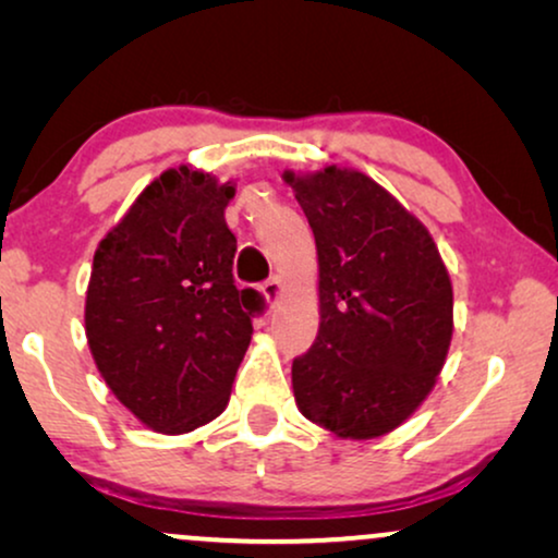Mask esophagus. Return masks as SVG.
<instances>
[{
	"label": "esophagus",
	"mask_w": 558,
	"mask_h": 558,
	"mask_svg": "<svg viewBox=\"0 0 558 558\" xmlns=\"http://www.w3.org/2000/svg\"><path fill=\"white\" fill-rule=\"evenodd\" d=\"M281 292H284V284H281V279L279 277H271V279H266L264 284H262V294H264V300L271 304H277L279 302V296H281Z\"/></svg>",
	"instance_id": "esophagus-1"
}]
</instances>
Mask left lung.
<instances>
[{
  "label": "left lung",
  "instance_id": "1",
  "mask_svg": "<svg viewBox=\"0 0 558 558\" xmlns=\"http://www.w3.org/2000/svg\"><path fill=\"white\" fill-rule=\"evenodd\" d=\"M317 243L319 330L294 357L296 407L342 439L407 422L452 340V281L418 218L376 180L325 167L284 172Z\"/></svg>",
  "mask_w": 558,
  "mask_h": 558
}]
</instances>
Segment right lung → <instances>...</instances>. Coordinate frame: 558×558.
<instances>
[{
  "instance_id": "1",
  "label": "right lung",
  "mask_w": 558,
  "mask_h": 558,
  "mask_svg": "<svg viewBox=\"0 0 558 558\" xmlns=\"http://www.w3.org/2000/svg\"><path fill=\"white\" fill-rule=\"evenodd\" d=\"M231 182L167 170L98 243L86 338L113 396L149 429L185 434L223 414L264 312L233 281Z\"/></svg>"
}]
</instances>
